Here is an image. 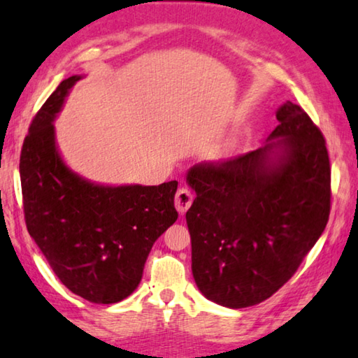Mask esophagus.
Instances as JSON below:
<instances>
[{
  "instance_id": "obj_1",
  "label": "esophagus",
  "mask_w": 358,
  "mask_h": 358,
  "mask_svg": "<svg viewBox=\"0 0 358 358\" xmlns=\"http://www.w3.org/2000/svg\"><path fill=\"white\" fill-rule=\"evenodd\" d=\"M193 203V193L189 189H179L176 193L174 204L179 214H185Z\"/></svg>"
}]
</instances>
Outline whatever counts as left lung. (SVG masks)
<instances>
[{
    "label": "left lung",
    "instance_id": "left-lung-1",
    "mask_svg": "<svg viewBox=\"0 0 358 358\" xmlns=\"http://www.w3.org/2000/svg\"><path fill=\"white\" fill-rule=\"evenodd\" d=\"M275 115L280 124L259 149L187 173L196 193L185 214L193 278L206 299L228 308L277 292L329 222L330 162L321 130L289 100Z\"/></svg>",
    "mask_w": 358,
    "mask_h": 358
}]
</instances>
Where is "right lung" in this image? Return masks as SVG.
<instances>
[{"label": "right lung", "mask_w": 358, "mask_h": 358, "mask_svg": "<svg viewBox=\"0 0 358 358\" xmlns=\"http://www.w3.org/2000/svg\"><path fill=\"white\" fill-rule=\"evenodd\" d=\"M81 78L61 81L29 125L20 155L24 220L69 291L110 305L136 289L154 242L178 220V182L99 184L67 165L55 121Z\"/></svg>", "instance_id": "1"}]
</instances>
